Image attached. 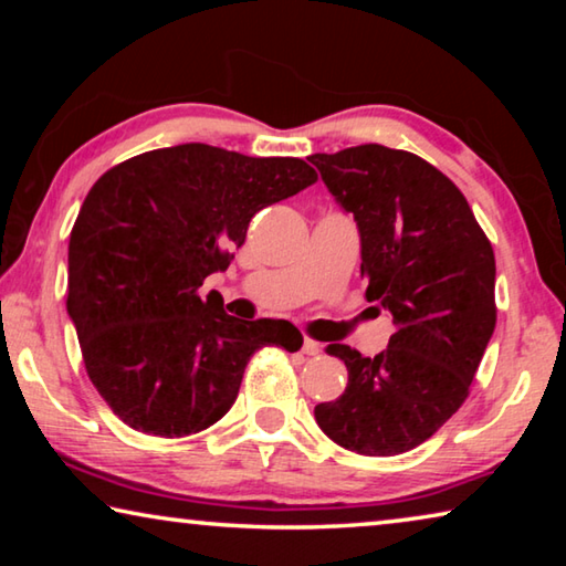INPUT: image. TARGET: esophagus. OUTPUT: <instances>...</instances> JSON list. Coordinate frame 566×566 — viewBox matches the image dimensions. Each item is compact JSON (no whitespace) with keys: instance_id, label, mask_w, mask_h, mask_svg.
<instances>
[{"instance_id":"1","label":"esophagus","mask_w":566,"mask_h":566,"mask_svg":"<svg viewBox=\"0 0 566 566\" xmlns=\"http://www.w3.org/2000/svg\"><path fill=\"white\" fill-rule=\"evenodd\" d=\"M302 352L306 354V357H317V354L322 352V344L314 342V339H304L302 344Z\"/></svg>"}]
</instances>
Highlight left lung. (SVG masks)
<instances>
[{
  "instance_id": "obj_1",
  "label": "left lung",
  "mask_w": 566,
  "mask_h": 566,
  "mask_svg": "<svg viewBox=\"0 0 566 566\" xmlns=\"http://www.w3.org/2000/svg\"><path fill=\"white\" fill-rule=\"evenodd\" d=\"M310 161L357 222L367 300L395 319L377 357L329 344L349 381L314 419L349 452H409L462 407L494 334L492 244L454 181L411 151L359 145Z\"/></svg>"
}]
</instances>
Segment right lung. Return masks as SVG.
<instances>
[{
	"label": "right lung",
	"instance_id": "add662e5",
	"mask_svg": "<svg viewBox=\"0 0 566 566\" xmlns=\"http://www.w3.org/2000/svg\"><path fill=\"white\" fill-rule=\"evenodd\" d=\"M314 181L304 159L199 142L145 151L94 181L70 234L66 312L92 385L124 424L202 432L234 405L256 349L302 347L294 324L229 317L222 296L197 290L227 270L260 209Z\"/></svg>",
	"mask_w": 566,
	"mask_h": 566
}]
</instances>
